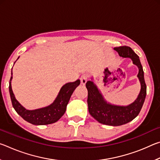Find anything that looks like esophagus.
<instances>
[{
  "label": "esophagus",
  "mask_w": 160,
  "mask_h": 160,
  "mask_svg": "<svg viewBox=\"0 0 160 160\" xmlns=\"http://www.w3.org/2000/svg\"><path fill=\"white\" fill-rule=\"evenodd\" d=\"M88 75L87 74H83L82 76L80 78V82L82 85H85L87 81H88Z\"/></svg>",
  "instance_id": "1"
}]
</instances>
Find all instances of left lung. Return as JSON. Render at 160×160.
Returning a JSON list of instances; mask_svg holds the SVG:
<instances>
[{
    "mask_svg": "<svg viewBox=\"0 0 160 160\" xmlns=\"http://www.w3.org/2000/svg\"><path fill=\"white\" fill-rule=\"evenodd\" d=\"M113 49L117 51L121 57L131 58L133 64L138 68V78L140 80L141 89L137 99L128 106H117L107 102L93 81H88L86 88L88 92V104L90 115L100 123L118 126L130 122L139 114L145 99L147 87L139 56L131 47L127 46L115 47Z\"/></svg>",
    "mask_w": 160,
    "mask_h": 160,
    "instance_id": "obj_1",
    "label": "left lung"
}]
</instances>
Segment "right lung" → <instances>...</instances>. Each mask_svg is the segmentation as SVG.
<instances>
[{"label":"right lung","mask_w":160,"mask_h":160,"mask_svg":"<svg viewBox=\"0 0 160 160\" xmlns=\"http://www.w3.org/2000/svg\"><path fill=\"white\" fill-rule=\"evenodd\" d=\"M11 75H12V71ZM12 76L10 80L9 92L12 107L22 118L34 125H47L58 121L66 112L67 104H68L72 92L80 83V80H77L75 82L65 84L61 88L57 97L49 106L38 109L28 110L15 99L12 90Z\"/></svg>","instance_id":"right-lung-1"}]
</instances>
